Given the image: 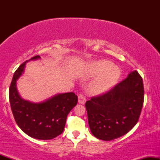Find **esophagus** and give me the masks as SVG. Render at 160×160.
Segmentation results:
<instances>
[{
  "mask_svg": "<svg viewBox=\"0 0 160 160\" xmlns=\"http://www.w3.org/2000/svg\"><path fill=\"white\" fill-rule=\"evenodd\" d=\"M86 100V97L83 94L80 93V94L78 95V102L80 104H85Z\"/></svg>",
  "mask_w": 160,
  "mask_h": 160,
  "instance_id": "esophagus-1",
  "label": "esophagus"
}]
</instances>
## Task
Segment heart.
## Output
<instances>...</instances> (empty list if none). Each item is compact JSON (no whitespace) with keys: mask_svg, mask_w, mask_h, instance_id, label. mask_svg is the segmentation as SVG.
I'll list each match as a JSON object with an SVG mask.
<instances>
[{"mask_svg":"<svg viewBox=\"0 0 160 160\" xmlns=\"http://www.w3.org/2000/svg\"><path fill=\"white\" fill-rule=\"evenodd\" d=\"M89 73L94 76L100 74L90 86V90L94 94H102L111 89L118 81L120 75L118 68L108 60H99L91 63Z\"/></svg>","mask_w":160,"mask_h":160,"instance_id":"obj_1","label":"heart"}]
</instances>
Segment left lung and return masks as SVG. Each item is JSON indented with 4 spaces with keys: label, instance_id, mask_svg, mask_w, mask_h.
<instances>
[{
    "label": "left lung",
    "instance_id": "left-lung-1",
    "mask_svg": "<svg viewBox=\"0 0 160 160\" xmlns=\"http://www.w3.org/2000/svg\"><path fill=\"white\" fill-rule=\"evenodd\" d=\"M144 98L142 78L137 71L106 92L92 97L85 106L92 135L112 141L128 133L138 121Z\"/></svg>",
    "mask_w": 160,
    "mask_h": 160
}]
</instances>
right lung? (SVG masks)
I'll use <instances>...</instances> for the list:
<instances>
[{
    "label": "right lung",
    "mask_w": 160,
    "mask_h": 160,
    "mask_svg": "<svg viewBox=\"0 0 160 160\" xmlns=\"http://www.w3.org/2000/svg\"><path fill=\"white\" fill-rule=\"evenodd\" d=\"M40 58L36 56L31 60ZM27 62L20 65L12 77L9 89L11 110L16 124L25 134L36 139L50 140L62 133L67 116L78 104V95L74 92L62 93L41 103L21 98L16 89V80L22 74Z\"/></svg>",
    "instance_id": "1"
}]
</instances>
